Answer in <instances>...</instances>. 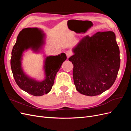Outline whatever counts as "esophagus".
I'll return each instance as SVG.
<instances>
[{
    "mask_svg": "<svg viewBox=\"0 0 131 131\" xmlns=\"http://www.w3.org/2000/svg\"><path fill=\"white\" fill-rule=\"evenodd\" d=\"M73 54V52H72V51H70V50H68V51H67V52H66V55H67V58H69V57H70L71 56H72Z\"/></svg>",
    "mask_w": 131,
    "mask_h": 131,
    "instance_id": "34e87169",
    "label": "esophagus"
}]
</instances>
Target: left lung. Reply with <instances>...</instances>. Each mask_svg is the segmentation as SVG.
<instances>
[{
	"label": "left lung",
	"mask_w": 131,
	"mask_h": 131,
	"mask_svg": "<svg viewBox=\"0 0 131 131\" xmlns=\"http://www.w3.org/2000/svg\"><path fill=\"white\" fill-rule=\"evenodd\" d=\"M69 58L74 66L73 75L77 90L94 96L111 88L120 65V50L114 33L98 31L83 38Z\"/></svg>",
	"instance_id": "left-lung-1"
}]
</instances>
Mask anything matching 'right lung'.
Segmentation results:
<instances>
[{
  "mask_svg": "<svg viewBox=\"0 0 131 131\" xmlns=\"http://www.w3.org/2000/svg\"><path fill=\"white\" fill-rule=\"evenodd\" d=\"M34 29H37L38 31L39 35L37 38H35ZM43 37L41 31L36 28L23 29L18 35L11 52V68L16 82L21 89L34 96H41L50 92L57 73L63 62L67 59L64 53L58 56L47 57L44 66L46 74L45 80L37 81L28 77L21 68L22 53L29 48L37 50L43 43Z\"/></svg>",
  "mask_w": 131,
  "mask_h": 131,
  "instance_id": "right-lung-1",
  "label": "right lung"
}]
</instances>
